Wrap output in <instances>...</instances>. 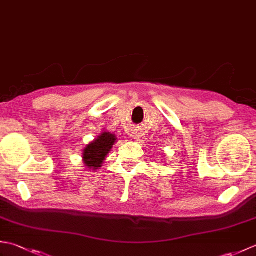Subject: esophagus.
Segmentation results:
<instances>
[{
  "instance_id": "1",
  "label": "esophagus",
  "mask_w": 256,
  "mask_h": 256,
  "mask_svg": "<svg viewBox=\"0 0 256 256\" xmlns=\"http://www.w3.org/2000/svg\"><path fill=\"white\" fill-rule=\"evenodd\" d=\"M132 138H133L134 140H138V135L136 133H133V134H132Z\"/></svg>"
}]
</instances>
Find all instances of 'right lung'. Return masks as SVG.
<instances>
[{
  "mask_svg": "<svg viewBox=\"0 0 256 256\" xmlns=\"http://www.w3.org/2000/svg\"><path fill=\"white\" fill-rule=\"evenodd\" d=\"M116 138L113 134L104 132L94 142L90 143L84 150V162L86 167L98 170L101 167L103 160H106L108 152Z\"/></svg>",
  "mask_w": 256,
  "mask_h": 256,
  "instance_id": "1",
  "label": "right lung"
}]
</instances>
